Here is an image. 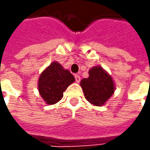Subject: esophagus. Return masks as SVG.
Instances as JSON below:
<instances>
[{
    "label": "esophagus",
    "instance_id": "obj_1",
    "mask_svg": "<svg viewBox=\"0 0 150 150\" xmlns=\"http://www.w3.org/2000/svg\"><path fill=\"white\" fill-rule=\"evenodd\" d=\"M74 77H75V81H76V82H77V83L81 81V77H80V76H79V75L76 74V75L74 76Z\"/></svg>",
    "mask_w": 150,
    "mask_h": 150
}]
</instances>
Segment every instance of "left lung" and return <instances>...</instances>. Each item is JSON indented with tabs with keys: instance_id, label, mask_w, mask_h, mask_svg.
<instances>
[{
	"instance_id": "8db88e82",
	"label": "left lung",
	"mask_w": 150,
	"mask_h": 150,
	"mask_svg": "<svg viewBox=\"0 0 150 150\" xmlns=\"http://www.w3.org/2000/svg\"><path fill=\"white\" fill-rule=\"evenodd\" d=\"M86 100L91 105L102 106L114 93L115 85L112 77L100 66L89 70V77L80 82Z\"/></svg>"
}]
</instances>
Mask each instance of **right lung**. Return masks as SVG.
Returning <instances> with one entry per match:
<instances>
[{"label": "right lung", "instance_id": "right-lung-1", "mask_svg": "<svg viewBox=\"0 0 150 150\" xmlns=\"http://www.w3.org/2000/svg\"><path fill=\"white\" fill-rule=\"evenodd\" d=\"M75 81L73 75L58 62H53L41 73L38 91L47 105H54L61 100L64 91Z\"/></svg>", "mask_w": 150, "mask_h": 150}]
</instances>
